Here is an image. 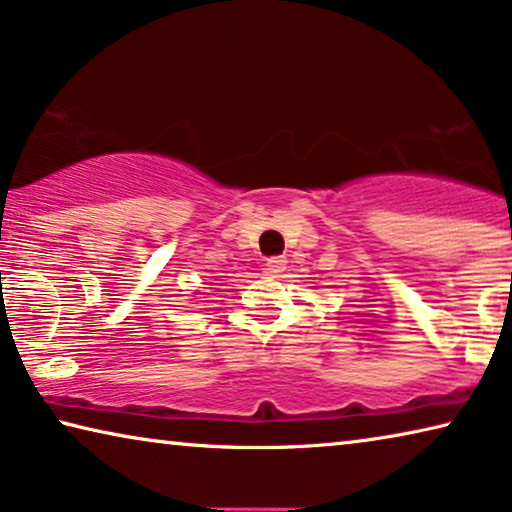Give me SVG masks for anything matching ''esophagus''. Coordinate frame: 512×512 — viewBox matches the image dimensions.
Here are the masks:
<instances>
[{
  "instance_id": "obj_1",
  "label": "esophagus",
  "mask_w": 512,
  "mask_h": 512,
  "mask_svg": "<svg viewBox=\"0 0 512 512\" xmlns=\"http://www.w3.org/2000/svg\"><path fill=\"white\" fill-rule=\"evenodd\" d=\"M283 270H286V261H283L281 256L267 258V263H265V272L267 274H281Z\"/></svg>"
}]
</instances>
